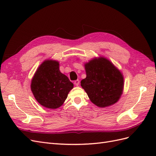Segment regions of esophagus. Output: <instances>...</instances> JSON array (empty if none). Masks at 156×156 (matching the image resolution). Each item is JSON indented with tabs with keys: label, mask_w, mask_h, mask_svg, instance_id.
<instances>
[{
	"label": "esophagus",
	"mask_w": 156,
	"mask_h": 156,
	"mask_svg": "<svg viewBox=\"0 0 156 156\" xmlns=\"http://www.w3.org/2000/svg\"><path fill=\"white\" fill-rule=\"evenodd\" d=\"M79 83H80V81H79V80H75V81H74V84H75V86H78L79 84Z\"/></svg>",
	"instance_id": "esophagus-1"
}]
</instances>
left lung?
Here are the masks:
<instances>
[{"label": "left lung", "mask_w": 156, "mask_h": 156, "mask_svg": "<svg viewBox=\"0 0 156 156\" xmlns=\"http://www.w3.org/2000/svg\"><path fill=\"white\" fill-rule=\"evenodd\" d=\"M87 77L81 86L91 101L100 107L115 103L124 88V78L109 60L105 58L93 59L85 64Z\"/></svg>", "instance_id": "8db88e82"}]
</instances>
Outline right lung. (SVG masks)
<instances>
[{"mask_svg":"<svg viewBox=\"0 0 156 156\" xmlns=\"http://www.w3.org/2000/svg\"><path fill=\"white\" fill-rule=\"evenodd\" d=\"M73 84L59 70V63L45 60L36 72L31 90L40 104L49 108H58L68 97Z\"/></svg>","mask_w":156,"mask_h":156,"instance_id":"add662e5","label":"right lung"}]
</instances>
